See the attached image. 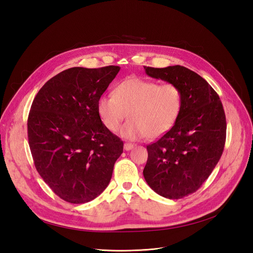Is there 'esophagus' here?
<instances>
[{
	"instance_id": "obj_1",
	"label": "esophagus",
	"mask_w": 253,
	"mask_h": 253,
	"mask_svg": "<svg viewBox=\"0 0 253 253\" xmlns=\"http://www.w3.org/2000/svg\"><path fill=\"white\" fill-rule=\"evenodd\" d=\"M132 148H133V144H130V143H125V144H124V149H125L126 151L131 150Z\"/></svg>"
}]
</instances>
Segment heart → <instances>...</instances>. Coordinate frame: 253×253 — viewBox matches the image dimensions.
<instances>
[{
    "instance_id": "b5f03b06",
    "label": "heart",
    "mask_w": 253,
    "mask_h": 253,
    "mask_svg": "<svg viewBox=\"0 0 253 253\" xmlns=\"http://www.w3.org/2000/svg\"><path fill=\"white\" fill-rule=\"evenodd\" d=\"M183 107V95L176 84L131 77L121 82L114 96H102L97 103L98 115L111 132L119 129L128 114L130 120L120 134L127 139L157 138L174 127Z\"/></svg>"
}]
</instances>
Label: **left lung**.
<instances>
[{"mask_svg":"<svg viewBox=\"0 0 253 253\" xmlns=\"http://www.w3.org/2000/svg\"><path fill=\"white\" fill-rule=\"evenodd\" d=\"M146 74L179 86L181 115L174 127L147 146L143 171L150 188L169 199L197 191L218 164L226 139V118L218 93L197 73L181 65L144 67Z\"/></svg>","mask_w":253,"mask_h":253,"instance_id":"8db88e82","label":"left lung"}]
</instances>
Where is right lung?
Segmentation results:
<instances>
[{"instance_id":"1","label":"right lung","mask_w":253,"mask_h":253,"mask_svg":"<svg viewBox=\"0 0 253 253\" xmlns=\"http://www.w3.org/2000/svg\"><path fill=\"white\" fill-rule=\"evenodd\" d=\"M120 67L71 68L37 92L28 117V139L43 181L62 200L95 199L111 179L123 142L101 122L97 103Z\"/></svg>"}]
</instances>
